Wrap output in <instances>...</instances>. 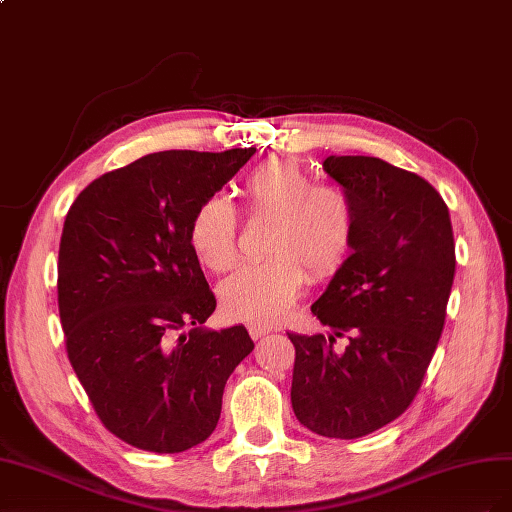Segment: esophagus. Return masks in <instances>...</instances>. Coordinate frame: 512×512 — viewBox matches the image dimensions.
I'll return each instance as SVG.
<instances>
[{"label": "esophagus", "mask_w": 512, "mask_h": 512, "mask_svg": "<svg viewBox=\"0 0 512 512\" xmlns=\"http://www.w3.org/2000/svg\"><path fill=\"white\" fill-rule=\"evenodd\" d=\"M268 332H270L268 326H261V324H251V326H248V334H251L253 341H257V339H261V337H266Z\"/></svg>", "instance_id": "34e87169"}]
</instances>
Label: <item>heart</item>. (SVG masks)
Segmentation results:
<instances>
[{
	"label": "heart",
	"mask_w": 512,
	"mask_h": 512,
	"mask_svg": "<svg viewBox=\"0 0 512 512\" xmlns=\"http://www.w3.org/2000/svg\"><path fill=\"white\" fill-rule=\"evenodd\" d=\"M240 193L248 214L272 221L264 264L244 266L218 287L221 309L231 319L276 324L304 285L337 272L356 233L354 203L343 188L315 184L296 158L274 156L246 173ZM238 216L223 197L203 199L188 225V242L203 266L229 270L238 259Z\"/></svg>",
	"instance_id": "1"
}]
</instances>
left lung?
<instances>
[{"mask_svg": "<svg viewBox=\"0 0 512 512\" xmlns=\"http://www.w3.org/2000/svg\"><path fill=\"white\" fill-rule=\"evenodd\" d=\"M324 171L356 210L352 253L311 311L324 334H294L291 407L309 431L354 440L399 418L442 337L455 281L444 199L420 175L373 156H328ZM350 332L337 355L334 336Z\"/></svg>", "mask_w": 512, "mask_h": 512, "instance_id": "1", "label": "left lung"}]
</instances>
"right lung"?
Listing matches in <instances>:
<instances>
[{
	"instance_id": "1",
	"label": "right lung",
	"mask_w": 512,
	"mask_h": 512,
	"mask_svg": "<svg viewBox=\"0 0 512 512\" xmlns=\"http://www.w3.org/2000/svg\"><path fill=\"white\" fill-rule=\"evenodd\" d=\"M255 148L167 150L94 180L72 203L57 264L68 360L98 418L126 444L182 452L221 418L244 326L210 330L216 309L188 225Z\"/></svg>"
}]
</instances>
